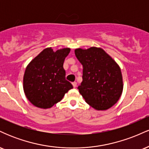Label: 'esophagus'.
Instances as JSON below:
<instances>
[{"label": "esophagus", "instance_id": "esophagus-1", "mask_svg": "<svg viewBox=\"0 0 149 149\" xmlns=\"http://www.w3.org/2000/svg\"><path fill=\"white\" fill-rule=\"evenodd\" d=\"M72 85H73V88H76V87L77 86V83H76V82H73Z\"/></svg>", "mask_w": 149, "mask_h": 149}]
</instances>
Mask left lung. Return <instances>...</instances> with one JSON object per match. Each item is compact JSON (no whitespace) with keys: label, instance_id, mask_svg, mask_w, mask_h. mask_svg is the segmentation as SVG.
I'll list each match as a JSON object with an SVG mask.
<instances>
[{"label":"left lung","instance_id":"8db88e82","mask_svg":"<svg viewBox=\"0 0 149 149\" xmlns=\"http://www.w3.org/2000/svg\"><path fill=\"white\" fill-rule=\"evenodd\" d=\"M83 65V81L78 86L85 102L98 111L110 109L119 100L123 90L118 64L103 49L91 47L75 49Z\"/></svg>","mask_w":149,"mask_h":149}]
</instances>
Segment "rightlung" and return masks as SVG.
Listing matches in <instances>:
<instances>
[{
  "label": "right lung",
  "mask_w": 149,
  "mask_h": 149,
  "mask_svg": "<svg viewBox=\"0 0 149 149\" xmlns=\"http://www.w3.org/2000/svg\"><path fill=\"white\" fill-rule=\"evenodd\" d=\"M70 50L66 47L54 52L51 47H47L26 66L23 79L24 92L35 107L51 108L73 88L71 83L66 80L63 67Z\"/></svg>",
  "instance_id": "obj_1"
}]
</instances>
